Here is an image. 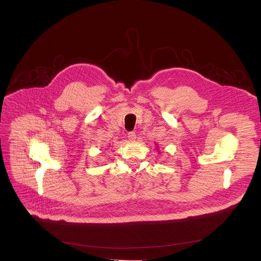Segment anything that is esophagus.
Masks as SVG:
<instances>
[{
    "label": "esophagus",
    "instance_id": "34e87169",
    "mask_svg": "<svg viewBox=\"0 0 261 261\" xmlns=\"http://www.w3.org/2000/svg\"><path fill=\"white\" fill-rule=\"evenodd\" d=\"M127 138H128V140H129L130 142H134V141L137 139V135H136L135 132H130V133L127 134Z\"/></svg>",
    "mask_w": 261,
    "mask_h": 261
}]
</instances>
